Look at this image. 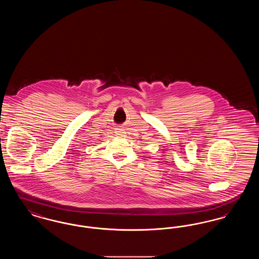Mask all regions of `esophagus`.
<instances>
[{
  "label": "esophagus",
  "instance_id": "obj_1",
  "mask_svg": "<svg viewBox=\"0 0 259 259\" xmlns=\"http://www.w3.org/2000/svg\"><path fill=\"white\" fill-rule=\"evenodd\" d=\"M115 134H116V135H123L124 130L123 128H122V126H117V127L115 128Z\"/></svg>",
  "mask_w": 259,
  "mask_h": 259
}]
</instances>
